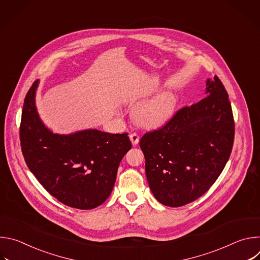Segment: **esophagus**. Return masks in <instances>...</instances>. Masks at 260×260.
Returning a JSON list of instances; mask_svg holds the SVG:
<instances>
[{
	"instance_id": "34e87169",
	"label": "esophagus",
	"mask_w": 260,
	"mask_h": 260,
	"mask_svg": "<svg viewBox=\"0 0 260 260\" xmlns=\"http://www.w3.org/2000/svg\"><path fill=\"white\" fill-rule=\"evenodd\" d=\"M129 139H131V142H132V144L134 146H136L139 143V141H140V137L137 134H131L129 135Z\"/></svg>"
}]
</instances>
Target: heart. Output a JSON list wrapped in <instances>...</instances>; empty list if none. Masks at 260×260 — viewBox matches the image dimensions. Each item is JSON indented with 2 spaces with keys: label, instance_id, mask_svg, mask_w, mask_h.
<instances>
[{
  "label": "heart",
  "instance_id": "b5f03b06",
  "mask_svg": "<svg viewBox=\"0 0 260 260\" xmlns=\"http://www.w3.org/2000/svg\"><path fill=\"white\" fill-rule=\"evenodd\" d=\"M175 107L176 96L170 91H164L139 105L134 111V117L143 127H157L172 117Z\"/></svg>",
  "mask_w": 260,
  "mask_h": 260
}]
</instances>
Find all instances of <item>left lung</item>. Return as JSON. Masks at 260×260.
<instances>
[{
  "label": "left lung",
  "mask_w": 260,
  "mask_h": 260,
  "mask_svg": "<svg viewBox=\"0 0 260 260\" xmlns=\"http://www.w3.org/2000/svg\"><path fill=\"white\" fill-rule=\"evenodd\" d=\"M206 85V98L180 109L166 125L140 140L148 184L168 207L206 193L232 153L235 121L228 91L217 76Z\"/></svg>",
  "instance_id": "1"
}]
</instances>
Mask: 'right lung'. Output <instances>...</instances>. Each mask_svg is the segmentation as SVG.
<instances>
[{
  "instance_id": "add662e5",
  "label": "right lung",
  "mask_w": 260,
  "mask_h": 260,
  "mask_svg": "<svg viewBox=\"0 0 260 260\" xmlns=\"http://www.w3.org/2000/svg\"><path fill=\"white\" fill-rule=\"evenodd\" d=\"M27 91L19 129L21 151L29 171L60 203L80 210L102 205L114 187L122 157L132 148L127 134L84 129L53 134L39 117L36 90Z\"/></svg>"
}]
</instances>
